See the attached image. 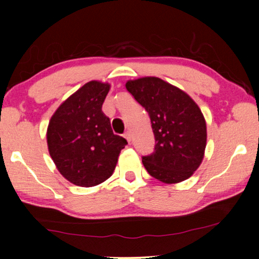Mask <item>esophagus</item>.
Returning <instances> with one entry per match:
<instances>
[{
	"label": "esophagus",
	"mask_w": 259,
	"mask_h": 259,
	"mask_svg": "<svg viewBox=\"0 0 259 259\" xmlns=\"http://www.w3.org/2000/svg\"><path fill=\"white\" fill-rule=\"evenodd\" d=\"M123 137L126 138V139H127V141H128V143H131V140H132V136H131V133L128 132V131H127V132H126L125 134H123Z\"/></svg>",
	"instance_id": "obj_1"
}]
</instances>
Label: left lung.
Here are the masks:
<instances>
[{
    "label": "left lung",
    "mask_w": 259,
    "mask_h": 259,
    "mask_svg": "<svg viewBox=\"0 0 259 259\" xmlns=\"http://www.w3.org/2000/svg\"><path fill=\"white\" fill-rule=\"evenodd\" d=\"M126 88L146 109L154 151L143 157L146 171L166 184L186 180L199 167L206 147V122L190 95L154 76L130 80Z\"/></svg>",
    "instance_id": "1"
}]
</instances>
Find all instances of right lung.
<instances>
[{"mask_svg":"<svg viewBox=\"0 0 259 259\" xmlns=\"http://www.w3.org/2000/svg\"><path fill=\"white\" fill-rule=\"evenodd\" d=\"M109 84L90 81L56 109L49 121L47 144L59 172L74 185L91 187L113 175L125 138L113 133L102 112Z\"/></svg>","mask_w":259,"mask_h":259,"instance_id":"1","label":"right lung"}]
</instances>
